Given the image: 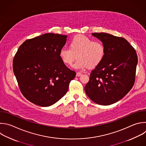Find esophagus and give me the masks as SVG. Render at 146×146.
<instances>
[{
	"instance_id": "34e87169",
	"label": "esophagus",
	"mask_w": 146,
	"mask_h": 146,
	"mask_svg": "<svg viewBox=\"0 0 146 146\" xmlns=\"http://www.w3.org/2000/svg\"><path fill=\"white\" fill-rule=\"evenodd\" d=\"M82 75V73L81 72H77V73H76V76L77 77H80V76H81Z\"/></svg>"
}]
</instances>
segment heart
<instances>
[{
	"instance_id": "1",
	"label": "heart",
	"mask_w": 146,
	"mask_h": 146,
	"mask_svg": "<svg viewBox=\"0 0 146 146\" xmlns=\"http://www.w3.org/2000/svg\"><path fill=\"white\" fill-rule=\"evenodd\" d=\"M105 54V46L102 42L93 40L84 35H77L71 39L70 47L64 46L61 48L59 56L62 62L68 65L72 64L77 56L78 58L73 67L83 69L99 65Z\"/></svg>"
}]
</instances>
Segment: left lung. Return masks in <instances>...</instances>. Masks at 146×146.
Masks as SVG:
<instances>
[{
    "mask_svg": "<svg viewBox=\"0 0 146 146\" xmlns=\"http://www.w3.org/2000/svg\"><path fill=\"white\" fill-rule=\"evenodd\" d=\"M92 34L103 42L106 54L102 62L92 71L85 91L95 103L111 105L124 98L133 86L136 52L124 38L105 33Z\"/></svg>",
    "mask_w": 146,
    "mask_h": 146,
    "instance_id": "8db88e82",
    "label": "left lung"
}]
</instances>
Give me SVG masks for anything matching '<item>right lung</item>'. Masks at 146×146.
I'll use <instances>...</instances> for the list:
<instances>
[{
    "label": "right lung",
    "mask_w": 146,
    "mask_h": 146,
    "mask_svg": "<svg viewBox=\"0 0 146 146\" xmlns=\"http://www.w3.org/2000/svg\"><path fill=\"white\" fill-rule=\"evenodd\" d=\"M68 36L47 33L25 41L13 60V71L25 98L40 107L50 106L67 92L76 72L59 53Z\"/></svg>",
    "instance_id": "right-lung-1"
}]
</instances>
